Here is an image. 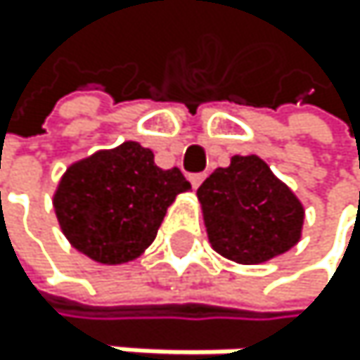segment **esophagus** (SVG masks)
<instances>
[{"mask_svg":"<svg viewBox=\"0 0 360 360\" xmlns=\"http://www.w3.org/2000/svg\"><path fill=\"white\" fill-rule=\"evenodd\" d=\"M202 179H205V174H202V172H194V174H190V184H192V188H198V186L202 184Z\"/></svg>","mask_w":360,"mask_h":360,"instance_id":"34e87169","label":"esophagus"}]
</instances>
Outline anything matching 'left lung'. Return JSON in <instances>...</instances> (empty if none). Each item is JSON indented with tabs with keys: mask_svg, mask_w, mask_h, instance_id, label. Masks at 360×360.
I'll return each instance as SVG.
<instances>
[{
	"mask_svg": "<svg viewBox=\"0 0 360 360\" xmlns=\"http://www.w3.org/2000/svg\"><path fill=\"white\" fill-rule=\"evenodd\" d=\"M214 250L257 266L300 242L304 207L257 155H233L196 190Z\"/></svg>",
	"mask_w": 360,
	"mask_h": 360,
	"instance_id": "1",
	"label": "left lung"
}]
</instances>
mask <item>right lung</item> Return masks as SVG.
Instances as JSON below:
<instances>
[{
	"label": "right lung",
	"instance_id": "1",
	"mask_svg": "<svg viewBox=\"0 0 360 360\" xmlns=\"http://www.w3.org/2000/svg\"><path fill=\"white\" fill-rule=\"evenodd\" d=\"M190 188L181 170H162L153 150L129 140L68 166L53 210L73 248L96 264L118 266L153 244L166 210Z\"/></svg>",
	"mask_w": 360,
	"mask_h": 360
}]
</instances>
